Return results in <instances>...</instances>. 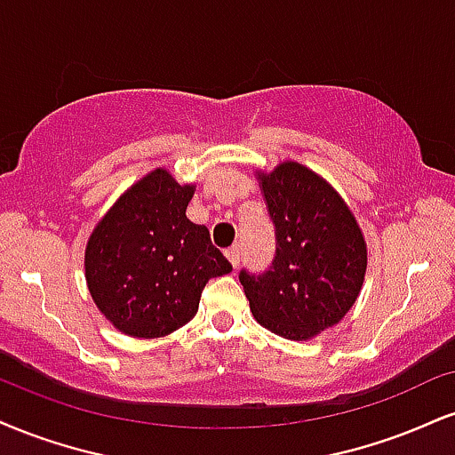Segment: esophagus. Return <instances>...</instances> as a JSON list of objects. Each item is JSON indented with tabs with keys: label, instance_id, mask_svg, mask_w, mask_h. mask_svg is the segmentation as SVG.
Wrapping results in <instances>:
<instances>
[{
	"label": "esophagus",
	"instance_id": "obj_1",
	"mask_svg": "<svg viewBox=\"0 0 455 455\" xmlns=\"http://www.w3.org/2000/svg\"><path fill=\"white\" fill-rule=\"evenodd\" d=\"M227 259L233 265V269H237V267H239V248L227 250Z\"/></svg>",
	"mask_w": 455,
	"mask_h": 455
}]
</instances>
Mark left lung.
<instances>
[{
  "label": "left lung",
  "instance_id": "8db88e82",
  "mask_svg": "<svg viewBox=\"0 0 455 455\" xmlns=\"http://www.w3.org/2000/svg\"><path fill=\"white\" fill-rule=\"evenodd\" d=\"M259 180L275 227V259L260 275L243 269L239 282L260 326L307 341L352 309L366 242L341 195L300 163L283 161Z\"/></svg>",
  "mask_w": 455,
  "mask_h": 455
}]
</instances>
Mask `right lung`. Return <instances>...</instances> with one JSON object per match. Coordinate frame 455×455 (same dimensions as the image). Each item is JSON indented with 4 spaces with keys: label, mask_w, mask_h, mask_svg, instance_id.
<instances>
[{
    "label": "right lung",
    "mask_w": 455,
    "mask_h": 455,
    "mask_svg": "<svg viewBox=\"0 0 455 455\" xmlns=\"http://www.w3.org/2000/svg\"><path fill=\"white\" fill-rule=\"evenodd\" d=\"M193 184L155 169L109 207L84 251L97 309L120 332L165 337L190 322L212 277L233 271L204 224L186 218Z\"/></svg>",
    "instance_id": "right-lung-1"
}]
</instances>
